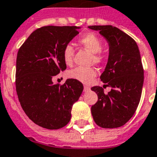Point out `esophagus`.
<instances>
[{
	"mask_svg": "<svg viewBox=\"0 0 157 157\" xmlns=\"http://www.w3.org/2000/svg\"><path fill=\"white\" fill-rule=\"evenodd\" d=\"M90 90V87H88V86H84V87H83V91L84 92H88Z\"/></svg>",
	"mask_w": 157,
	"mask_h": 157,
	"instance_id": "1",
	"label": "esophagus"
}]
</instances>
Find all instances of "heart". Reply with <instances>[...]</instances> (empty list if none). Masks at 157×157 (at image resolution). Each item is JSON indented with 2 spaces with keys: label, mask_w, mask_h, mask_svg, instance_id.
<instances>
[{
  "label": "heart",
  "mask_w": 157,
  "mask_h": 157,
  "mask_svg": "<svg viewBox=\"0 0 157 157\" xmlns=\"http://www.w3.org/2000/svg\"><path fill=\"white\" fill-rule=\"evenodd\" d=\"M78 42L82 47H84L92 53H93L92 61L95 62L96 64H100L103 61L104 55L101 53L102 42L98 35L92 33L85 34L80 38ZM74 55H75L74 47L71 45H66L63 50V59L66 65L72 64ZM96 75L97 73L94 69L83 67H76L67 73L69 78H73L86 84H88L92 82V79L95 78Z\"/></svg>",
  "instance_id": "1"
}]
</instances>
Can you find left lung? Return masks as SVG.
I'll use <instances>...</instances> for the list:
<instances>
[{
	"mask_svg": "<svg viewBox=\"0 0 157 157\" xmlns=\"http://www.w3.org/2000/svg\"><path fill=\"white\" fill-rule=\"evenodd\" d=\"M99 31L109 43V57L101 80L111 87L107 94L101 87L91 89L98 101L91 108L98 126L105 128L121 127L134 115L140 101L144 73L139 49L134 40L111 25L88 26Z\"/></svg>",
	"mask_w": 157,
	"mask_h": 157,
	"instance_id": "obj_1",
	"label": "left lung"
}]
</instances>
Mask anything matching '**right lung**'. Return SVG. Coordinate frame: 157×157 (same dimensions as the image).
<instances>
[{"label": "right lung", "mask_w": 157, "mask_h": 157, "mask_svg": "<svg viewBox=\"0 0 157 157\" xmlns=\"http://www.w3.org/2000/svg\"><path fill=\"white\" fill-rule=\"evenodd\" d=\"M76 26H44L33 32L19 49L15 86L28 117L47 129H59L70 122L74 103L83 85L69 78L53 84L52 78L66 69L63 50L78 34Z\"/></svg>", "instance_id": "add662e5"}]
</instances>
